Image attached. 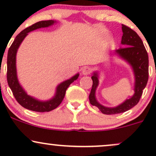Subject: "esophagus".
I'll use <instances>...</instances> for the list:
<instances>
[{
    "label": "esophagus",
    "mask_w": 156,
    "mask_h": 156,
    "mask_svg": "<svg viewBox=\"0 0 156 156\" xmlns=\"http://www.w3.org/2000/svg\"><path fill=\"white\" fill-rule=\"evenodd\" d=\"M92 73V68L89 67H84L82 69V74L84 76H87Z\"/></svg>",
    "instance_id": "1"
}]
</instances>
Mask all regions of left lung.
<instances>
[{
	"label": "left lung",
	"mask_w": 156,
	"mask_h": 156,
	"mask_svg": "<svg viewBox=\"0 0 156 156\" xmlns=\"http://www.w3.org/2000/svg\"><path fill=\"white\" fill-rule=\"evenodd\" d=\"M123 34L122 37L121 43L124 47L116 51V53L121 58L125 59L130 64L135 76V88L134 94L129 99H127L122 104L114 108L105 107L98 103L95 98V91L98 86V73H94L92 76L93 81L92 87L89 94V102L92 105L98 107L100 111L104 114H116L127 112L139 103L143 89L145 88L148 80V68L149 59L142 40L129 27L122 25Z\"/></svg>",
	"instance_id": "8db88e82"
}]
</instances>
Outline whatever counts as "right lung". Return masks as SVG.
<instances>
[{
  "label": "right lung",
  "instance_id": "1",
  "mask_svg": "<svg viewBox=\"0 0 156 156\" xmlns=\"http://www.w3.org/2000/svg\"><path fill=\"white\" fill-rule=\"evenodd\" d=\"M55 23L53 20H44L39 21L33 24L32 26L28 27L26 29L22 31L16 37L13 43L10 46L7 55V82L9 87L15 96L16 101L18 102L25 108L28 110L34 111L37 112H51L61 104L63 101L64 95H65L66 90L69 87V86L73 83L74 80L78 79L79 74H76L70 79H68L65 81L61 83L56 87V92L55 96L52 99L48 101H40L28 95L25 92L24 89L19 83L18 79L17 76V70H16V54H17V49L20 45L25 37L28 35V33L34 30L40 28H45Z\"/></svg>",
  "mask_w": 156,
  "mask_h": 156
}]
</instances>
